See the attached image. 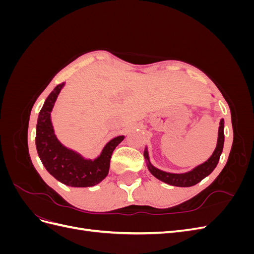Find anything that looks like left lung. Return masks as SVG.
<instances>
[{"label":"left lung","mask_w":254,"mask_h":254,"mask_svg":"<svg viewBox=\"0 0 254 254\" xmlns=\"http://www.w3.org/2000/svg\"><path fill=\"white\" fill-rule=\"evenodd\" d=\"M224 124H225V121L224 119H221L219 123V129H218L217 145L214 152L212 153V156L207 159L205 162L196 166L195 168H193V170L188 173L173 174V173H167V172L159 170V168L155 167L150 163L148 150L147 148H145L144 158L146 160V164H147V167L149 172L151 173V175L155 176L157 179L170 184V186L180 187V188L193 187L198 182H200L202 179L205 178L206 176H209L218 164V161L222 152V148H224V142H225V133H224L225 125Z\"/></svg>","instance_id":"1"}]
</instances>
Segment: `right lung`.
Instances as JSON below:
<instances>
[{
	"instance_id": "right-lung-1",
	"label": "right lung",
	"mask_w": 254,
	"mask_h": 254,
	"mask_svg": "<svg viewBox=\"0 0 254 254\" xmlns=\"http://www.w3.org/2000/svg\"><path fill=\"white\" fill-rule=\"evenodd\" d=\"M64 87V82L51 92L39 112L36 132L38 155L47 171L61 183L73 188L93 187L108 175L112 152L125 136L119 135L110 140L94 160L83 158L61 144L54 132L51 112Z\"/></svg>"
}]
</instances>
